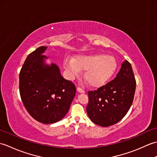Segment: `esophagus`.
<instances>
[{
	"mask_svg": "<svg viewBox=\"0 0 157 157\" xmlns=\"http://www.w3.org/2000/svg\"><path fill=\"white\" fill-rule=\"evenodd\" d=\"M77 90H78V92L79 93H85V90H84L80 88H79V87L77 88Z\"/></svg>",
	"mask_w": 157,
	"mask_h": 157,
	"instance_id": "obj_1",
	"label": "esophagus"
}]
</instances>
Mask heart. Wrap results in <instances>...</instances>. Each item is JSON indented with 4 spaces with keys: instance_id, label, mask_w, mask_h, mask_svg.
I'll return each mask as SVG.
<instances>
[{
    "instance_id": "1",
    "label": "heart",
    "mask_w": 157,
    "mask_h": 157,
    "mask_svg": "<svg viewBox=\"0 0 157 157\" xmlns=\"http://www.w3.org/2000/svg\"><path fill=\"white\" fill-rule=\"evenodd\" d=\"M117 67L118 63L114 56L103 53L79 55L74 59L64 60V68L70 79H73L82 70H85L84 78L92 87L105 84L114 75Z\"/></svg>"
}]
</instances>
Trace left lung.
Listing matches in <instances>:
<instances>
[{"mask_svg":"<svg viewBox=\"0 0 157 157\" xmlns=\"http://www.w3.org/2000/svg\"><path fill=\"white\" fill-rule=\"evenodd\" d=\"M132 65L125 60L116 78L94 91L88 92V115L95 124L109 127L124 117L131 107L136 90Z\"/></svg>","mask_w":157,"mask_h":157,"instance_id":"1","label":"left lung"}]
</instances>
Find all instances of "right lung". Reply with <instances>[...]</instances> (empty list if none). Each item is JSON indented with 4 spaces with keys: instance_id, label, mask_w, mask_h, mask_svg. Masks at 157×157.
Here are the masks:
<instances>
[{
    "instance_id": "add662e5",
    "label": "right lung",
    "mask_w": 157,
    "mask_h": 157,
    "mask_svg": "<svg viewBox=\"0 0 157 157\" xmlns=\"http://www.w3.org/2000/svg\"><path fill=\"white\" fill-rule=\"evenodd\" d=\"M47 46H40L26 58L19 73V92L25 108L44 124L61 120L75 96V86L63 78L58 65L46 63Z\"/></svg>"
}]
</instances>
